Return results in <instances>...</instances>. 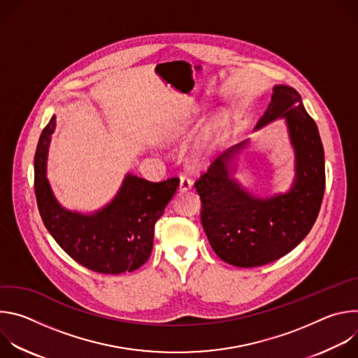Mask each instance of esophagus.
<instances>
[{
  "instance_id": "1",
  "label": "esophagus",
  "mask_w": 358,
  "mask_h": 358,
  "mask_svg": "<svg viewBox=\"0 0 358 358\" xmlns=\"http://www.w3.org/2000/svg\"><path fill=\"white\" fill-rule=\"evenodd\" d=\"M191 188H192V181H191L188 177L181 176V177H180V189H181L182 192H185V191H189Z\"/></svg>"
}]
</instances>
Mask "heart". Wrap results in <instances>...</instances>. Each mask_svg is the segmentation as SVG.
I'll use <instances>...</instances> for the list:
<instances>
[{
	"label": "heart",
	"instance_id": "heart-1",
	"mask_svg": "<svg viewBox=\"0 0 358 358\" xmlns=\"http://www.w3.org/2000/svg\"><path fill=\"white\" fill-rule=\"evenodd\" d=\"M198 116H199L198 112H191L188 119L170 126L163 134V141L167 143V144H174V145L176 144H182L184 141H187L189 138V136L195 131V129L198 127V122H199ZM222 126H224V120L221 117H217L207 127L206 137H203L202 144L196 148V151L194 152V156H192V162L195 164H202L203 162L207 160L208 151H211L214 148L217 134L220 133Z\"/></svg>",
	"mask_w": 358,
	"mask_h": 358
}]
</instances>
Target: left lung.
I'll list each match as a JSON object with an SVG mask.
<instances>
[{
    "label": "left lung",
    "instance_id": "obj_1",
    "mask_svg": "<svg viewBox=\"0 0 358 358\" xmlns=\"http://www.w3.org/2000/svg\"><path fill=\"white\" fill-rule=\"evenodd\" d=\"M285 119L294 151V178L287 192L258 196L234 177L245 140L210 166L195 182L201 196V222L218 257L234 266L271 264L308 235L316 222L324 195V150L315 120L300 94L290 86L275 85L271 101L255 131Z\"/></svg>",
    "mask_w": 358,
    "mask_h": 358
}]
</instances>
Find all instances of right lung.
Returning <instances> with one entry per match:
<instances>
[{
	"label": "right lung",
	"mask_w": 358,
	"mask_h": 358,
	"mask_svg": "<svg viewBox=\"0 0 358 358\" xmlns=\"http://www.w3.org/2000/svg\"><path fill=\"white\" fill-rule=\"evenodd\" d=\"M57 126L52 116L35 152V195L43 225L59 246L82 266L105 275L138 269L150 258L155 225L164 214L178 178L151 182L126 174L115 198L90 214L64 208L46 178L50 136Z\"/></svg>",
	"instance_id": "1"
}]
</instances>
